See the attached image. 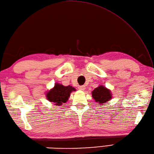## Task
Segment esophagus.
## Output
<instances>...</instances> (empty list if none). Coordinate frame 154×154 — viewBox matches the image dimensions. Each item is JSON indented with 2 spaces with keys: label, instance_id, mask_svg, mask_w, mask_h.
Wrapping results in <instances>:
<instances>
[{
  "label": "esophagus",
  "instance_id": "1",
  "mask_svg": "<svg viewBox=\"0 0 154 154\" xmlns=\"http://www.w3.org/2000/svg\"><path fill=\"white\" fill-rule=\"evenodd\" d=\"M78 89H79L81 91H84L85 89V86H84V85L79 86V87H78Z\"/></svg>",
  "mask_w": 154,
  "mask_h": 154
}]
</instances>
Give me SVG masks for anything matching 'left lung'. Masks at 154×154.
Here are the masks:
<instances>
[{"label": "left lung", "instance_id": "8db88e82", "mask_svg": "<svg viewBox=\"0 0 154 154\" xmlns=\"http://www.w3.org/2000/svg\"><path fill=\"white\" fill-rule=\"evenodd\" d=\"M92 97L96 103L101 104L112 99V93L104 86L100 85L92 91Z\"/></svg>", "mask_w": 154, "mask_h": 154}]
</instances>
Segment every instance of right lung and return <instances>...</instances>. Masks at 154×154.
Masks as SVG:
<instances>
[{"instance_id":"right-lung-1","label":"right lung","mask_w":154,"mask_h":154,"mask_svg":"<svg viewBox=\"0 0 154 154\" xmlns=\"http://www.w3.org/2000/svg\"><path fill=\"white\" fill-rule=\"evenodd\" d=\"M75 91V88L70 85L65 87L57 83L53 89L46 93V97L50 102L54 103L56 106H61L67 102L71 93Z\"/></svg>"}]
</instances>
